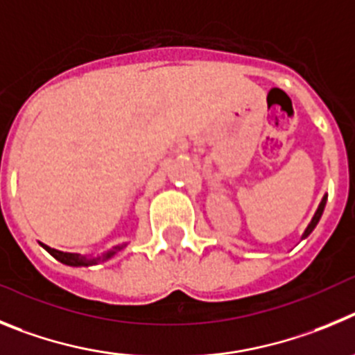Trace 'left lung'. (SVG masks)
Here are the masks:
<instances>
[{"mask_svg": "<svg viewBox=\"0 0 355 355\" xmlns=\"http://www.w3.org/2000/svg\"><path fill=\"white\" fill-rule=\"evenodd\" d=\"M325 201H327V196H324V198H322L320 205H318V210H317V212H315V216H313V219H311V223H309V225H308V228H306V232H304V237H308L309 233H311L313 230H315V226L318 225V221H320L322 212H324V209H325Z\"/></svg>", "mask_w": 355, "mask_h": 355, "instance_id": "left-lung-1", "label": "left lung"}]
</instances>
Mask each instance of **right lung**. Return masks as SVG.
Instances as JSON below:
<instances>
[{
    "mask_svg": "<svg viewBox=\"0 0 355 355\" xmlns=\"http://www.w3.org/2000/svg\"><path fill=\"white\" fill-rule=\"evenodd\" d=\"M42 245H44V249H46L47 253L53 254L56 260L62 261V263H65V265H72V267H81V265H94V263H97L98 260H101V257H98V258H85V257H81V254H78V253H63V251L53 249V248H49V245H46V244H42ZM123 248H125V244L116 245V248H113V251H110V253L104 254V257H102V260H106V258L113 257L116 251H120V249H123Z\"/></svg>",
    "mask_w": 355,
    "mask_h": 355,
    "instance_id": "1",
    "label": "right lung"
}]
</instances>
